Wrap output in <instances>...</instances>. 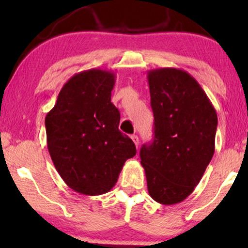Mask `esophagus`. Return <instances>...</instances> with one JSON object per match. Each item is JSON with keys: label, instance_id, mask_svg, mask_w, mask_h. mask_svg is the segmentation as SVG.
Returning <instances> with one entry per match:
<instances>
[{"label": "esophagus", "instance_id": "1", "mask_svg": "<svg viewBox=\"0 0 248 248\" xmlns=\"http://www.w3.org/2000/svg\"><path fill=\"white\" fill-rule=\"evenodd\" d=\"M131 139H132V141L134 142V144H135V147H139V138H138V135H135V134H133L131 137Z\"/></svg>", "mask_w": 248, "mask_h": 248}]
</instances>
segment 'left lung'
<instances>
[{
    "instance_id": "1",
    "label": "left lung",
    "mask_w": 248,
    "mask_h": 248,
    "mask_svg": "<svg viewBox=\"0 0 248 248\" xmlns=\"http://www.w3.org/2000/svg\"><path fill=\"white\" fill-rule=\"evenodd\" d=\"M154 141L140 150L149 194L165 205L194 191L215 154L218 117L191 74L175 67L148 71Z\"/></svg>"
}]
</instances>
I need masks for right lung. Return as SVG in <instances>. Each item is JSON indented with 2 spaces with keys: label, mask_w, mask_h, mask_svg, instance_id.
Instances as JSON below:
<instances>
[{
  "label": "right lung",
  "mask_w": 248,
  "mask_h": 248,
  "mask_svg": "<svg viewBox=\"0 0 248 248\" xmlns=\"http://www.w3.org/2000/svg\"><path fill=\"white\" fill-rule=\"evenodd\" d=\"M115 73L91 69L66 81L46 115L47 148L57 172L74 192L101 195L116 184L133 141L118 130L120 111L110 101Z\"/></svg>",
  "instance_id": "add662e5"
}]
</instances>
